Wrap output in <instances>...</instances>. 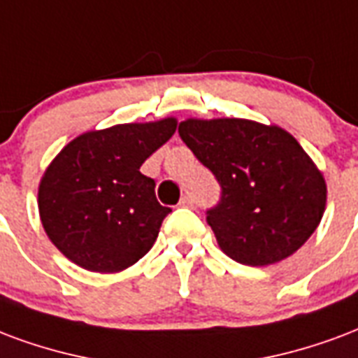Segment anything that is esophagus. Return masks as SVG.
Masks as SVG:
<instances>
[{
    "label": "esophagus",
    "instance_id": "34e87169",
    "mask_svg": "<svg viewBox=\"0 0 358 358\" xmlns=\"http://www.w3.org/2000/svg\"><path fill=\"white\" fill-rule=\"evenodd\" d=\"M180 206H184V208H192L193 206V199L189 195H184L182 199H180Z\"/></svg>",
    "mask_w": 358,
    "mask_h": 358
}]
</instances>
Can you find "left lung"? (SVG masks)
I'll return each mask as SVG.
<instances>
[{
	"label": "left lung",
	"instance_id": "left-lung-1",
	"mask_svg": "<svg viewBox=\"0 0 358 358\" xmlns=\"http://www.w3.org/2000/svg\"><path fill=\"white\" fill-rule=\"evenodd\" d=\"M178 134L222 187L206 222L231 260L271 266L313 235L327 182L290 132L250 119L189 117Z\"/></svg>",
	"mask_w": 358,
	"mask_h": 358
}]
</instances>
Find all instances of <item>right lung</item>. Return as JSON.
Segmentation results:
<instances>
[{"label":"right lung","instance_id":"obj_1","mask_svg":"<svg viewBox=\"0 0 358 358\" xmlns=\"http://www.w3.org/2000/svg\"><path fill=\"white\" fill-rule=\"evenodd\" d=\"M174 131V117L89 131L52 159L39 182V218L68 260L117 273L148 254L171 208L140 166Z\"/></svg>","mask_w":358,"mask_h":358}]
</instances>
